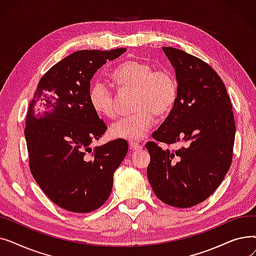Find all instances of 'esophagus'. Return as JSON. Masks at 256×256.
<instances>
[{
    "label": "esophagus",
    "instance_id": "obj_1",
    "mask_svg": "<svg viewBox=\"0 0 256 256\" xmlns=\"http://www.w3.org/2000/svg\"><path fill=\"white\" fill-rule=\"evenodd\" d=\"M128 146H130V150H140L142 148V146L140 144H138L137 142H130L128 143Z\"/></svg>",
    "mask_w": 256,
    "mask_h": 256
}]
</instances>
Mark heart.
<instances>
[{"mask_svg": "<svg viewBox=\"0 0 256 256\" xmlns=\"http://www.w3.org/2000/svg\"><path fill=\"white\" fill-rule=\"evenodd\" d=\"M113 83L122 90H135L134 108L136 111L116 120L110 126V135L116 139L139 141L152 126L156 115H168L178 96V80L170 70H154L143 61H128L112 72ZM88 100L93 111L104 117L117 114L113 88L102 80L91 83Z\"/></svg>", "mask_w": 256, "mask_h": 256, "instance_id": "b5f03b06", "label": "heart"}]
</instances>
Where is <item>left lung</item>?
Listing matches in <instances>:
<instances>
[{
  "instance_id": "left-lung-1",
  "label": "left lung",
  "mask_w": 256,
  "mask_h": 256,
  "mask_svg": "<svg viewBox=\"0 0 256 256\" xmlns=\"http://www.w3.org/2000/svg\"><path fill=\"white\" fill-rule=\"evenodd\" d=\"M162 48L176 70L178 96L152 138L186 145L164 150L147 142V178L160 201L186 208L208 199L224 180L232 160L236 124L230 98L212 67L182 50Z\"/></svg>"
}]
</instances>
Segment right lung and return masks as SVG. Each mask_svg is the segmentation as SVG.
Masks as SVG:
<instances>
[{
  "label": "right lung",
  "instance_id": "obj_1",
  "mask_svg": "<svg viewBox=\"0 0 256 256\" xmlns=\"http://www.w3.org/2000/svg\"><path fill=\"white\" fill-rule=\"evenodd\" d=\"M126 50L70 54L40 78L30 102L24 128L30 170L46 195L66 210L85 214L100 208L128 154L124 139L91 148L106 126L88 100L93 74Z\"/></svg>",
  "mask_w": 256,
  "mask_h": 256
}]
</instances>
